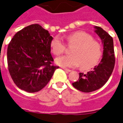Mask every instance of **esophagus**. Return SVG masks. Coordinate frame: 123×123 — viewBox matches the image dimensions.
<instances>
[{
	"label": "esophagus",
	"mask_w": 123,
	"mask_h": 123,
	"mask_svg": "<svg viewBox=\"0 0 123 123\" xmlns=\"http://www.w3.org/2000/svg\"><path fill=\"white\" fill-rule=\"evenodd\" d=\"M62 69L63 70H65L66 71H68V72H71V70H70V69H68V68H65V67H62Z\"/></svg>",
	"instance_id": "obj_1"
}]
</instances>
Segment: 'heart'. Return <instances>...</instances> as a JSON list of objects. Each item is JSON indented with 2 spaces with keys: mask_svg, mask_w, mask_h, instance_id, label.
Listing matches in <instances>:
<instances>
[{
  "mask_svg": "<svg viewBox=\"0 0 123 123\" xmlns=\"http://www.w3.org/2000/svg\"><path fill=\"white\" fill-rule=\"evenodd\" d=\"M69 45L74 47L71 54L56 58V64L65 67H76L81 65L83 69L93 67L98 63L102 55V49L99 42L85 31H76L67 37ZM50 47L55 55H61L65 50V45L61 37H55L50 42Z\"/></svg>",
  "mask_w": 123,
  "mask_h": 123,
  "instance_id": "1",
  "label": "heart"
}]
</instances>
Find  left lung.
<instances>
[{"label":"left lung","mask_w":123,"mask_h":123,"mask_svg":"<svg viewBox=\"0 0 123 123\" xmlns=\"http://www.w3.org/2000/svg\"><path fill=\"white\" fill-rule=\"evenodd\" d=\"M94 31L103 44V55L100 62L87 73H79L77 81L72 85L77 90L89 93L98 90L107 82L113 71L115 63L113 39L100 27L94 26Z\"/></svg>","instance_id":"1"}]
</instances>
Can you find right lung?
<instances>
[{
  "label": "right lung",
  "mask_w": 123,
  "mask_h": 123,
  "mask_svg": "<svg viewBox=\"0 0 123 123\" xmlns=\"http://www.w3.org/2000/svg\"><path fill=\"white\" fill-rule=\"evenodd\" d=\"M53 37L39 24L15 33L7 48V63L11 78L19 88L29 93L40 91L55 70L52 65L50 42Z\"/></svg>",
  "instance_id": "right-lung-1"
}]
</instances>
